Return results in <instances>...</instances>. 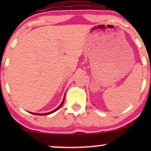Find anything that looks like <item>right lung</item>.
<instances>
[{
	"mask_svg": "<svg viewBox=\"0 0 151 151\" xmlns=\"http://www.w3.org/2000/svg\"><path fill=\"white\" fill-rule=\"evenodd\" d=\"M65 96H64V98H63V102H62V103L60 104L59 105V106L58 107H57L56 109H55V110H53V111H51V112H49V113H31V112H29L30 113H32V114H34V115H49V114H51V113H54V112H55V111H56L57 110H58V109L60 108V107L63 106V104H64V102H65Z\"/></svg>",
	"mask_w": 151,
	"mask_h": 151,
	"instance_id": "obj_1",
	"label": "right lung"
}]
</instances>
